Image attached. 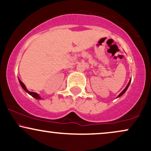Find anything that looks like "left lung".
I'll return each mask as SVG.
<instances>
[{
    "mask_svg": "<svg viewBox=\"0 0 151 151\" xmlns=\"http://www.w3.org/2000/svg\"><path fill=\"white\" fill-rule=\"evenodd\" d=\"M131 80H130V81H129V84H127V86H126V87L125 88V89H124V91H122V92H121V93H120V94H119V96H117V97H120V96H121V95H123V94H124V93H125V92H126V90H127V89H128V87H129V86L130 83H131Z\"/></svg>",
    "mask_w": 151,
    "mask_h": 151,
    "instance_id": "obj_1",
    "label": "left lung"
}]
</instances>
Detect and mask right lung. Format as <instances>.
<instances>
[{"mask_svg": "<svg viewBox=\"0 0 151 151\" xmlns=\"http://www.w3.org/2000/svg\"><path fill=\"white\" fill-rule=\"evenodd\" d=\"M19 81H20V85H21V86L22 87V89H23L24 90H25V91H26V92H27L29 93V94L30 95H31V96H33L34 98H35V99H41V98L40 97V96L39 95L37 94V93H35V92H32V91H29L28 90H27V89H26V87H25V84H23V83L20 80V79H19Z\"/></svg>", "mask_w": 151, "mask_h": 151, "instance_id": "right-lung-1", "label": "right lung"}]
</instances>
